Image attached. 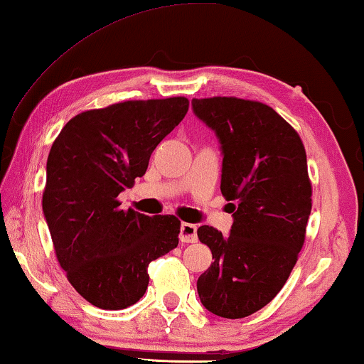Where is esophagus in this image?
I'll list each match as a JSON object with an SVG mask.
<instances>
[{"label": "esophagus", "instance_id": "1", "mask_svg": "<svg viewBox=\"0 0 364 364\" xmlns=\"http://www.w3.org/2000/svg\"><path fill=\"white\" fill-rule=\"evenodd\" d=\"M178 238L183 243H193L197 242V227L193 223H186L183 222L181 225V233H178Z\"/></svg>", "mask_w": 364, "mask_h": 364}]
</instances>
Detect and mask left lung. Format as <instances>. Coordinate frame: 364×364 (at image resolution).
<instances>
[{"instance_id":"obj_1","label":"left lung","mask_w":364,"mask_h":364,"mask_svg":"<svg viewBox=\"0 0 364 364\" xmlns=\"http://www.w3.org/2000/svg\"><path fill=\"white\" fill-rule=\"evenodd\" d=\"M193 112L222 144V196L230 235L198 227L213 263L198 277L202 305L245 318L278 295L295 267L311 212V181L300 136L267 104L240 97L192 99Z\"/></svg>"}]
</instances>
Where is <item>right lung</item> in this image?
<instances>
[{"label":"right lung","mask_w":364,"mask_h":364,"mask_svg":"<svg viewBox=\"0 0 364 364\" xmlns=\"http://www.w3.org/2000/svg\"><path fill=\"white\" fill-rule=\"evenodd\" d=\"M187 111L182 96L124 101L77 114L54 139L43 212L59 265L94 306L137 303L149 263L178 245L176 215L122 210L117 197L146 173L152 151Z\"/></svg>","instance_id":"add662e5"}]
</instances>
